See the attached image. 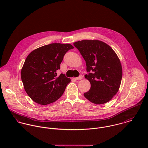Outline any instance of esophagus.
<instances>
[{"label":"esophagus","mask_w":148,"mask_h":148,"mask_svg":"<svg viewBox=\"0 0 148 148\" xmlns=\"http://www.w3.org/2000/svg\"><path fill=\"white\" fill-rule=\"evenodd\" d=\"M83 79V76L82 75H80V76H79V77H76V78H75V79L76 80H82Z\"/></svg>","instance_id":"esophagus-1"}]
</instances>
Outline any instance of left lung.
I'll return each mask as SVG.
<instances>
[{"label":"left lung","mask_w":148,"mask_h":148,"mask_svg":"<svg viewBox=\"0 0 148 148\" xmlns=\"http://www.w3.org/2000/svg\"><path fill=\"white\" fill-rule=\"evenodd\" d=\"M85 61L90 88L85 97L96 104L109 101L119 91L123 70L120 59L113 49L97 40H83L74 42Z\"/></svg>","instance_id":"obj_1"}]
</instances>
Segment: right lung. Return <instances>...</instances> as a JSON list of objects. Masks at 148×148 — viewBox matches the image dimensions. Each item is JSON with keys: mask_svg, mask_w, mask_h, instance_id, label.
Segmentation results:
<instances>
[{"mask_svg": "<svg viewBox=\"0 0 148 148\" xmlns=\"http://www.w3.org/2000/svg\"><path fill=\"white\" fill-rule=\"evenodd\" d=\"M73 47L69 44L52 43L32 51L27 57L21 71L24 89L29 97L40 105L56 101L63 94L69 78L56 71L64 56Z\"/></svg>", "mask_w": 148, "mask_h": 148, "instance_id": "obj_1", "label": "right lung"}]
</instances>
